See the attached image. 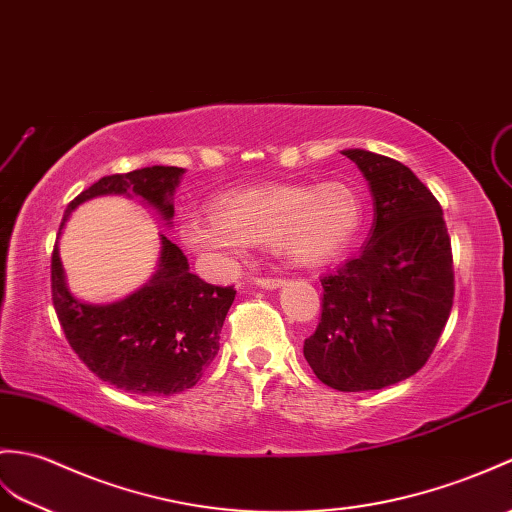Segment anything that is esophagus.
<instances>
[{"label": "esophagus", "instance_id": "34e87169", "mask_svg": "<svg viewBox=\"0 0 512 512\" xmlns=\"http://www.w3.org/2000/svg\"><path fill=\"white\" fill-rule=\"evenodd\" d=\"M253 283H255V285H259V288H270V290H275V288H281V285L285 283V279H279V277H255V279H253Z\"/></svg>", "mask_w": 512, "mask_h": 512}]
</instances>
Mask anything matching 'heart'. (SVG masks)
<instances>
[{
    "mask_svg": "<svg viewBox=\"0 0 512 512\" xmlns=\"http://www.w3.org/2000/svg\"><path fill=\"white\" fill-rule=\"evenodd\" d=\"M360 224L362 202L347 185H268L218 198L213 220H183L178 240L220 270L235 266L246 246H270L292 264L323 266L347 251Z\"/></svg>",
    "mask_w": 512,
    "mask_h": 512,
    "instance_id": "b5f03b06",
    "label": "heart"
}]
</instances>
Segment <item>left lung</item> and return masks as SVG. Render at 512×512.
<instances>
[{"mask_svg": "<svg viewBox=\"0 0 512 512\" xmlns=\"http://www.w3.org/2000/svg\"><path fill=\"white\" fill-rule=\"evenodd\" d=\"M373 196L362 253L320 279L323 314L303 355L320 382L342 392L403 382L430 358L454 303L443 209L406 165L342 150Z\"/></svg>", "mask_w": 512, "mask_h": 512, "instance_id": "8db88e82", "label": "left lung"}]
</instances>
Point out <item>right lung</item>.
I'll return each instance as SVG.
<instances>
[{
  "label": "right lung",
  "mask_w": 512,
  "mask_h": 512,
  "mask_svg": "<svg viewBox=\"0 0 512 512\" xmlns=\"http://www.w3.org/2000/svg\"><path fill=\"white\" fill-rule=\"evenodd\" d=\"M185 170L152 165L104 176L67 205L71 216L82 202L120 194L139 198L172 224L174 192ZM61 224V229H63ZM157 272L126 299L93 305L71 294L58 242L52 253V301L65 338L102 382L135 395H176L198 384L220 349V331L235 290L202 281L189 272L187 257L159 235Z\"/></svg>",
  "instance_id": "obj_1"
}]
</instances>
